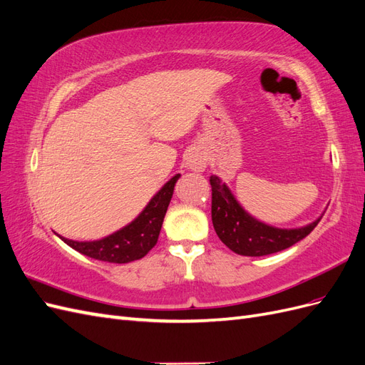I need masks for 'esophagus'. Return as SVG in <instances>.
Segmentation results:
<instances>
[{"instance_id": "obj_1", "label": "esophagus", "mask_w": 365, "mask_h": 365, "mask_svg": "<svg viewBox=\"0 0 365 365\" xmlns=\"http://www.w3.org/2000/svg\"><path fill=\"white\" fill-rule=\"evenodd\" d=\"M185 165L190 170L202 172L205 169V157L202 155V152L192 150L189 155H187V158H185Z\"/></svg>"}]
</instances>
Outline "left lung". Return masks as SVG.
I'll return each instance as SVG.
<instances>
[{
    "label": "left lung",
    "mask_w": 365,
    "mask_h": 365,
    "mask_svg": "<svg viewBox=\"0 0 365 365\" xmlns=\"http://www.w3.org/2000/svg\"><path fill=\"white\" fill-rule=\"evenodd\" d=\"M212 184V220L216 235L236 254L250 257L268 256L292 247L317 227L323 216L300 228H279L262 222L240 205L230 187L216 175Z\"/></svg>",
    "instance_id": "left-lung-1"
}]
</instances>
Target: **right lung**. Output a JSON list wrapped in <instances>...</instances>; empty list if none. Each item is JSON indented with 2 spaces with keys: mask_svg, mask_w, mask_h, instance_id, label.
<instances>
[{
  "mask_svg": "<svg viewBox=\"0 0 365 365\" xmlns=\"http://www.w3.org/2000/svg\"><path fill=\"white\" fill-rule=\"evenodd\" d=\"M180 173L172 176L152 196L148 205L143 208V212L132 222L117 230L113 235L97 240L85 242L67 239L58 233L56 235L73 250L96 260L109 263H129L145 257L157 244L165 212H168V207L172 200L175 184L180 180Z\"/></svg>",
  "mask_w": 365,
  "mask_h": 365,
  "instance_id": "1",
  "label": "right lung"
}]
</instances>
